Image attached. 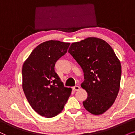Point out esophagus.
Masks as SVG:
<instances>
[{
	"label": "esophagus",
	"mask_w": 135,
	"mask_h": 135,
	"mask_svg": "<svg viewBox=\"0 0 135 135\" xmlns=\"http://www.w3.org/2000/svg\"><path fill=\"white\" fill-rule=\"evenodd\" d=\"M72 88H73V91H78L79 89H80V87L79 86H74V87H73Z\"/></svg>",
	"instance_id": "1"
}]
</instances>
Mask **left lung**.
Returning <instances> with one entry per match:
<instances>
[{"label": "left lung", "mask_w": 135, "mask_h": 135, "mask_svg": "<svg viewBox=\"0 0 135 135\" xmlns=\"http://www.w3.org/2000/svg\"><path fill=\"white\" fill-rule=\"evenodd\" d=\"M84 73L81 84L88 93L83 102L91 114L100 115L112 106L120 89L122 67L108 43L98 37L73 42L69 49Z\"/></svg>", "instance_id": "left-lung-1"}]
</instances>
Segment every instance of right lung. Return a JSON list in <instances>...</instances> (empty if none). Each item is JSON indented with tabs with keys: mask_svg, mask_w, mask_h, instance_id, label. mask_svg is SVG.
Wrapping results in <instances>:
<instances>
[{
	"mask_svg": "<svg viewBox=\"0 0 135 135\" xmlns=\"http://www.w3.org/2000/svg\"><path fill=\"white\" fill-rule=\"evenodd\" d=\"M70 44L47 41L38 45L24 62L22 88L32 108L41 116L51 118L62 112L70 96L55 73V64L65 54Z\"/></svg>",
	"mask_w": 135,
	"mask_h": 135,
	"instance_id": "right-lung-1",
	"label": "right lung"
}]
</instances>
